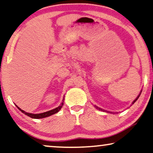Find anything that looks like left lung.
Here are the masks:
<instances>
[{
	"mask_svg": "<svg viewBox=\"0 0 153 153\" xmlns=\"http://www.w3.org/2000/svg\"><path fill=\"white\" fill-rule=\"evenodd\" d=\"M141 93H140V94H139V95L138 96H137V98L136 99H135V100H134V101H133V102H132V104H134V103L135 102H136V101H137V99H138V98H139V96H140V95H141ZM96 108H97L98 109H99V110H102V109L99 108V107H96Z\"/></svg>",
	"mask_w": 153,
	"mask_h": 153,
	"instance_id": "left-lung-1",
	"label": "left lung"
}]
</instances>
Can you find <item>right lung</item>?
<instances>
[{
	"label": "right lung",
	"instance_id": "add662e5",
	"mask_svg": "<svg viewBox=\"0 0 153 153\" xmlns=\"http://www.w3.org/2000/svg\"><path fill=\"white\" fill-rule=\"evenodd\" d=\"M64 101L62 102L61 105H59L58 107H56L55 109H53L52 110H50V111H46V112H44V113H41V114H31V113H27L25 112V111L22 110V109L19 108V107L16 105L17 107V108H18L19 110H20L21 112H23V114H25V115L28 116V117L33 118V119H43V118H46V117H50V116L53 115V114H55L57 113L58 111H59L61 108L64 105Z\"/></svg>",
	"mask_w": 153,
	"mask_h": 153
}]
</instances>
